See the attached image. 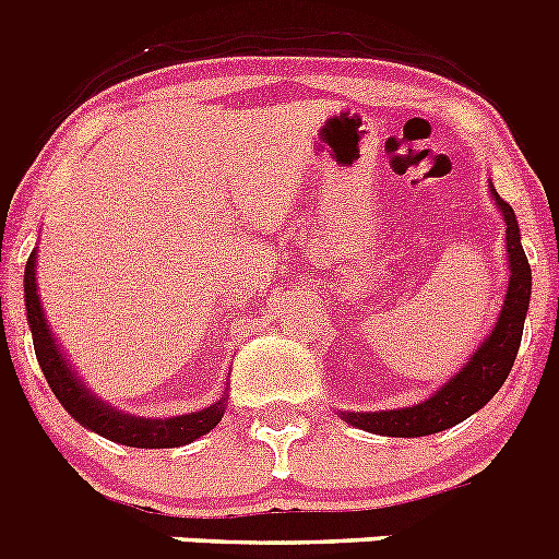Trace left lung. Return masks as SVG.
Masks as SVG:
<instances>
[{
    "instance_id": "left-lung-1",
    "label": "left lung",
    "mask_w": 559,
    "mask_h": 559,
    "mask_svg": "<svg viewBox=\"0 0 559 559\" xmlns=\"http://www.w3.org/2000/svg\"><path fill=\"white\" fill-rule=\"evenodd\" d=\"M490 192L507 224V254H510V285L503 294L496 328L467 358V364L428 400L417 406L392 408V412H344V423L360 431L383 433V437H428V433L459 426L462 419L487 406L503 386L521 347L523 322H526L532 296V269L521 246L515 212L496 190Z\"/></svg>"
}]
</instances>
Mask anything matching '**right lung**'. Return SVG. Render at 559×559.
Returning a JSON list of instances; mask_svg holds the SVG:
<instances>
[{"label": "right lung", "instance_id": "right-lung-1", "mask_svg": "<svg viewBox=\"0 0 559 559\" xmlns=\"http://www.w3.org/2000/svg\"><path fill=\"white\" fill-rule=\"evenodd\" d=\"M24 305H27V324L33 330V347H36V358L41 364L49 389L61 400V406L88 431L131 448H179L210 433L224 417L226 394L218 403H212L210 408H201V412L167 419H145L117 412L88 392L75 369L69 367V360L63 358L61 347L56 344L52 330L44 319L41 299L36 294V251L29 254L27 269H24Z\"/></svg>", "mask_w": 559, "mask_h": 559}]
</instances>
